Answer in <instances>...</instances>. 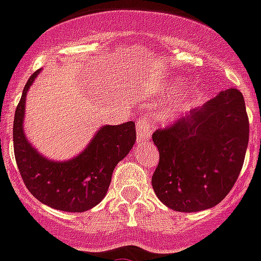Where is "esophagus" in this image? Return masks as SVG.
Listing matches in <instances>:
<instances>
[{
    "instance_id": "esophagus-1",
    "label": "esophagus",
    "mask_w": 261,
    "mask_h": 261,
    "mask_svg": "<svg viewBox=\"0 0 261 261\" xmlns=\"http://www.w3.org/2000/svg\"><path fill=\"white\" fill-rule=\"evenodd\" d=\"M136 132H137V145H142L150 139V124L146 119H142L137 121L136 125Z\"/></svg>"
}]
</instances>
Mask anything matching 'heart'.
<instances>
[{"label":"heart","instance_id":"1","mask_svg":"<svg viewBox=\"0 0 261 261\" xmlns=\"http://www.w3.org/2000/svg\"><path fill=\"white\" fill-rule=\"evenodd\" d=\"M185 86V80L182 79H174L173 82L170 83L169 86L168 91L169 92H177ZM195 92L193 90H188L185 91L182 95L177 97V100H174L173 103H170L169 106L165 107L162 111L158 112V119L161 120L164 122H170V121H174L177 119L178 116L184 113L186 111L189 106H190L191 100L194 97Z\"/></svg>","mask_w":261,"mask_h":261}]
</instances>
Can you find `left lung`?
Returning <instances> with one entry per match:
<instances>
[{"label":"left lung","mask_w":261,"mask_h":261,"mask_svg":"<svg viewBox=\"0 0 261 261\" xmlns=\"http://www.w3.org/2000/svg\"><path fill=\"white\" fill-rule=\"evenodd\" d=\"M248 116L240 91H220L153 142L160 162L152 186L165 206L197 213L217 206L237 182L248 146Z\"/></svg>","instance_id":"obj_1"}]
</instances>
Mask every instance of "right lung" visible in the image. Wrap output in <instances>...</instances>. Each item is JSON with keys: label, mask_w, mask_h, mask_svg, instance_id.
Returning a JSON list of instances; mask_svg holds the SVG:
<instances>
[{"label": "right lung", "mask_w": 261, "mask_h": 261, "mask_svg": "<svg viewBox=\"0 0 261 261\" xmlns=\"http://www.w3.org/2000/svg\"><path fill=\"white\" fill-rule=\"evenodd\" d=\"M41 71H35L28 80L15 109V161L26 188L39 202L55 210L83 213L106 197L116 165L132 150L136 142L135 122L101 125L86 148L66 161L44 157L29 141L23 129L26 96Z\"/></svg>", "instance_id": "1"}]
</instances>
